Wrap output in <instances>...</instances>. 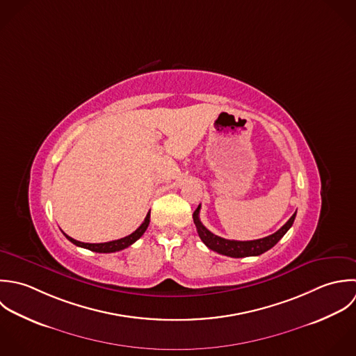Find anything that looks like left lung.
<instances>
[{
    "mask_svg": "<svg viewBox=\"0 0 356 356\" xmlns=\"http://www.w3.org/2000/svg\"><path fill=\"white\" fill-rule=\"evenodd\" d=\"M200 213V206L195 210L193 213V221L197 229V234L202 238V241L213 251H217L218 254L234 257V258H243V257H251V255H259L269 248H272L282 237L286 235V232L291 228L297 211L291 216V218L275 234L269 236L257 238V240H247V241H240V240H228L224 237L217 236L211 234L200 221L199 218Z\"/></svg>",
    "mask_w": 356,
    "mask_h": 356,
    "instance_id": "obj_1",
    "label": "left lung"
}]
</instances>
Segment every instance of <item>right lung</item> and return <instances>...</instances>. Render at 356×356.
Segmentation results:
<instances>
[{
    "instance_id": "obj_1",
    "label": "right lung",
    "mask_w": 356,
    "mask_h": 356,
    "mask_svg": "<svg viewBox=\"0 0 356 356\" xmlns=\"http://www.w3.org/2000/svg\"><path fill=\"white\" fill-rule=\"evenodd\" d=\"M149 222H150V213H147L145 221L142 222V225L135 232H132L128 236L121 237L119 240H112V241H106V243H83V241L74 240L73 237L67 236L66 234H63V235L67 237L73 244H76L79 247H83V248H87V250L95 251V252H115V251L124 250L128 245H131L132 243H135L139 237L145 234V231L149 227Z\"/></svg>"
}]
</instances>
